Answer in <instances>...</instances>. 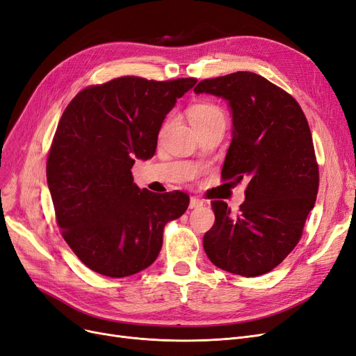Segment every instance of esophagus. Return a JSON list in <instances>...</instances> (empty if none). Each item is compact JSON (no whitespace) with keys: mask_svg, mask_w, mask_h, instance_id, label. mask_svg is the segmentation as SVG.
<instances>
[{"mask_svg":"<svg viewBox=\"0 0 356 356\" xmlns=\"http://www.w3.org/2000/svg\"><path fill=\"white\" fill-rule=\"evenodd\" d=\"M204 205V201L201 198H197V197H191V201H189V209H198V207H202Z\"/></svg>","mask_w":356,"mask_h":356,"instance_id":"esophagus-1","label":"esophagus"}]
</instances>
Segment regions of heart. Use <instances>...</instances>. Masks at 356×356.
Masks as SVG:
<instances>
[{
  "instance_id": "heart-1",
  "label": "heart",
  "mask_w": 356,
  "mask_h": 356,
  "mask_svg": "<svg viewBox=\"0 0 356 356\" xmlns=\"http://www.w3.org/2000/svg\"><path fill=\"white\" fill-rule=\"evenodd\" d=\"M188 117L191 124H200V122H207L214 118H220L223 117V112L219 106L213 105V103L209 102H201V103H195L189 109H188Z\"/></svg>"
}]
</instances>
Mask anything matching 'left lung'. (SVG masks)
<instances>
[{
	"instance_id": "8db88e82",
	"label": "left lung",
	"mask_w": 356,
	"mask_h": 356,
	"mask_svg": "<svg viewBox=\"0 0 356 356\" xmlns=\"http://www.w3.org/2000/svg\"><path fill=\"white\" fill-rule=\"evenodd\" d=\"M193 91L227 100L232 142L222 177L248 179L236 213L223 201L211 202L216 220L204 235L205 254L226 272L259 277L291 253L315 205L319 173L311 129L293 96L253 72L204 79Z\"/></svg>"
}]
</instances>
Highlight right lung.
<instances>
[{"label": "right lung", "instance_id": "add662e5", "mask_svg": "<svg viewBox=\"0 0 356 356\" xmlns=\"http://www.w3.org/2000/svg\"><path fill=\"white\" fill-rule=\"evenodd\" d=\"M197 79L121 76L84 88L66 106L47 158V183L62 236L87 268L111 278L151 266L163 231L188 193L133 183L136 159L152 158L158 133Z\"/></svg>", "mask_w": 356, "mask_h": 356}]
</instances>
